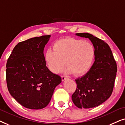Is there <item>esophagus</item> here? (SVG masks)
<instances>
[{
    "mask_svg": "<svg viewBox=\"0 0 125 125\" xmlns=\"http://www.w3.org/2000/svg\"><path fill=\"white\" fill-rule=\"evenodd\" d=\"M61 78H62V81H64V80L68 79V77L67 76H62V77H61Z\"/></svg>",
    "mask_w": 125,
    "mask_h": 125,
    "instance_id": "1",
    "label": "esophagus"
}]
</instances>
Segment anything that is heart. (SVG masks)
<instances>
[{"instance_id":"b5f03b06","label":"heart","mask_w":125,"mask_h":125,"mask_svg":"<svg viewBox=\"0 0 125 125\" xmlns=\"http://www.w3.org/2000/svg\"><path fill=\"white\" fill-rule=\"evenodd\" d=\"M45 54V60L52 72H61L66 66L69 73L77 76L84 74L91 67L95 56L91 42L80 39H63L54 44Z\"/></svg>"}]
</instances>
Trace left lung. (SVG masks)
Segmentation results:
<instances>
[{
	"instance_id": "left-lung-1",
	"label": "left lung",
	"mask_w": 125,
	"mask_h": 125,
	"mask_svg": "<svg viewBox=\"0 0 125 125\" xmlns=\"http://www.w3.org/2000/svg\"><path fill=\"white\" fill-rule=\"evenodd\" d=\"M76 35L91 41L95 49V61L89 71L75 80L77 88L72 99L78 108H92L104 103L112 94L117 74V64L106 42L88 33Z\"/></svg>"
}]
</instances>
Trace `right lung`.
<instances>
[{"label": "right lung", "mask_w": 125, "mask_h": 125, "mask_svg": "<svg viewBox=\"0 0 125 125\" xmlns=\"http://www.w3.org/2000/svg\"><path fill=\"white\" fill-rule=\"evenodd\" d=\"M50 35L29 39L13 48L6 65L10 93L20 105L41 109L48 105L61 77L46 66L44 48Z\"/></svg>", "instance_id": "right-lung-1"}]
</instances>
